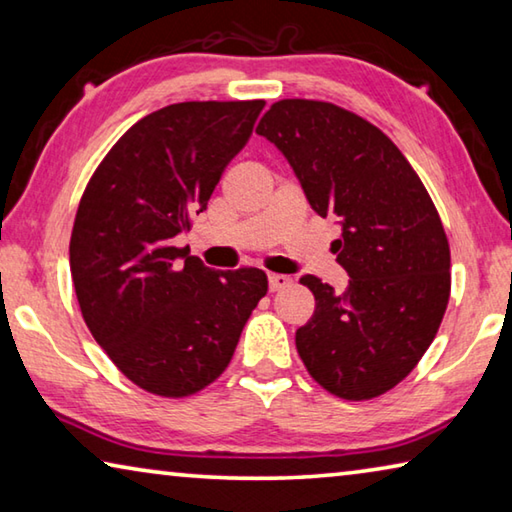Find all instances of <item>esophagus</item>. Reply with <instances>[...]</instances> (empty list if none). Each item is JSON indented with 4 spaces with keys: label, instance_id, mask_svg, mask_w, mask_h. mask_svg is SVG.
<instances>
[{
    "label": "esophagus",
    "instance_id": "esophagus-1",
    "mask_svg": "<svg viewBox=\"0 0 512 512\" xmlns=\"http://www.w3.org/2000/svg\"><path fill=\"white\" fill-rule=\"evenodd\" d=\"M289 284H291V277L289 275H282V273H271V275H268V289H271V291L287 289Z\"/></svg>",
    "mask_w": 512,
    "mask_h": 512
}]
</instances>
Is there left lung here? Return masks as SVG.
I'll return each mask as SVG.
<instances>
[{"mask_svg": "<svg viewBox=\"0 0 512 512\" xmlns=\"http://www.w3.org/2000/svg\"><path fill=\"white\" fill-rule=\"evenodd\" d=\"M318 216L341 228L343 293L314 275L316 298L296 332L309 375L343 400H370L409 375L436 336L449 300V244L440 216L402 151L334 103L284 99L259 119Z\"/></svg>", "mask_w": 512, "mask_h": 512, "instance_id": "obj_1", "label": "left lung"}]
</instances>
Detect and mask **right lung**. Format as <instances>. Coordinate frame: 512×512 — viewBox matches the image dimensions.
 <instances>
[{
	"instance_id": "1",
	"label": "right lung",
	"mask_w": 512,
	"mask_h": 512,
	"mask_svg": "<svg viewBox=\"0 0 512 512\" xmlns=\"http://www.w3.org/2000/svg\"><path fill=\"white\" fill-rule=\"evenodd\" d=\"M264 101H185L128 128L85 187L69 268L81 314L112 363L144 391L185 397L228 368L259 268L214 271L173 246L244 149Z\"/></svg>"
}]
</instances>
